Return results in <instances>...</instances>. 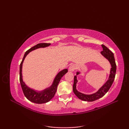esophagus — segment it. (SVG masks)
Returning a JSON list of instances; mask_svg holds the SVG:
<instances>
[{"label":"esophagus","instance_id":"obj_1","mask_svg":"<svg viewBox=\"0 0 129 129\" xmlns=\"http://www.w3.org/2000/svg\"><path fill=\"white\" fill-rule=\"evenodd\" d=\"M76 65H70V66L69 67V70L70 71V72H74V71L76 69Z\"/></svg>","mask_w":129,"mask_h":129}]
</instances>
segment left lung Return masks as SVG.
Segmentation results:
<instances>
[{
    "label": "left lung",
    "mask_w": 129,
    "mask_h": 129,
    "mask_svg": "<svg viewBox=\"0 0 129 129\" xmlns=\"http://www.w3.org/2000/svg\"><path fill=\"white\" fill-rule=\"evenodd\" d=\"M103 48V51L101 52V54L104 57L108 60L111 65V69L110 72V75L109 76L108 80L106 81V83L99 89L98 91L94 93V94L87 95L81 93L78 91L76 89V83H78L77 75L80 73L79 72H76V75L74 76V81L73 84V92L75 95L79 99L85 101H94L96 100L102 98L104 95H105L106 93L109 91L110 87L113 84L115 79V76L116 74V65L115 60L114 54L109 50V49L104 45H101Z\"/></svg>",
    "instance_id": "left-lung-1"
}]
</instances>
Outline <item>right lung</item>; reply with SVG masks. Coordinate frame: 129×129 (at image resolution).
I'll return each instance as SVG.
<instances>
[{
  "label": "right lung",
  "mask_w": 129,
  "mask_h": 129,
  "mask_svg": "<svg viewBox=\"0 0 129 129\" xmlns=\"http://www.w3.org/2000/svg\"><path fill=\"white\" fill-rule=\"evenodd\" d=\"M50 43H40L38 44L35 45L33 47L29 49L28 50H27L25 52L22 61L21 62L20 65V73H19V74H20V83L21 88H22L25 96L29 101L34 103L44 104L49 102L54 96L55 94L57 87L59 83L60 79L68 72L67 69H63L61 71H60V72L57 73V74L55 77L50 87H48L47 88L45 89L44 90H42V91H37V90L30 88V87L27 86L25 83L23 81L22 76V67L24 60L25 59L27 55L30 52L34 50L35 49L48 47L49 45H50Z\"/></svg>",
  "instance_id": "obj_1"
}]
</instances>
